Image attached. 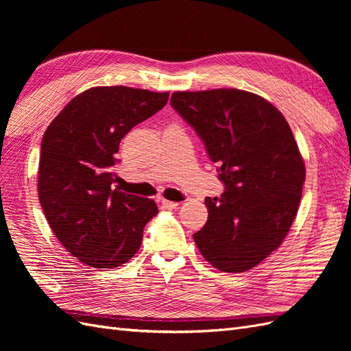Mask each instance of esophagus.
<instances>
[{
	"mask_svg": "<svg viewBox=\"0 0 351 351\" xmlns=\"http://www.w3.org/2000/svg\"><path fill=\"white\" fill-rule=\"evenodd\" d=\"M159 204H161L162 209H169V210L176 209L178 206L177 202H171V200H167V199H161V200H159Z\"/></svg>",
	"mask_w": 351,
	"mask_h": 351,
	"instance_id": "obj_1",
	"label": "esophagus"
}]
</instances>
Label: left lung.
Here are the masks:
<instances>
[{
	"label": "left lung",
	"instance_id": "obj_1",
	"mask_svg": "<svg viewBox=\"0 0 351 351\" xmlns=\"http://www.w3.org/2000/svg\"><path fill=\"white\" fill-rule=\"evenodd\" d=\"M169 102L224 184L219 199H205L196 246L222 272L252 269L280 247L299 209L306 169L290 125L271 102L240 89L174 92Z\"/></svg>",
	"mask_w": 351,
	"mask_h": 351
}]
</instances>
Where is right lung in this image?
I'll use <instances>...</instances> for the list:
<instances>
[{
	"instance_id": "right-lung-1",
	"label": "right lung",
	"mask_w": 351,
	"mask_h": 351,
	"mask_svg": "<svg viewBox=\"0 0 351 351\" xmlns=\"http://www.w3.org/2000/svg\"><path fill=\"white\" fill-rule=\"evenodd\" d=\"M169 93L98 86L73 98L42 137L38 193L60 243L92 268L121 267L139 250L156 214L152 199L124 193L115 164L134 125L165 107Z\"/></svg>"
}]
</instances>
